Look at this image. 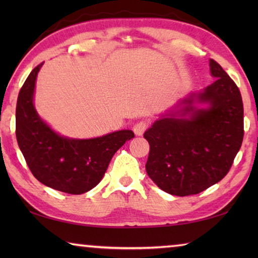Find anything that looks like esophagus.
Listing matches in <instances>:
<instances>
[{
	"mask_svg": "<svg viewBox=\"0 0 258 258\" xmlns=\"http://www.w3.org/2000/svg\"><path fill=\"white\" fill-rule=\"evenodd\" d=\"M148 125H149V124H148L146 120L138 121V123L133 126L134 133L137 135H142L143 133H145V131L148 128Z\"/></svg>",
	"mask_w": 258,
	"mask_h": 258,
	"instance_id": "1",
	"label": "esophagus"
}]
</instances>
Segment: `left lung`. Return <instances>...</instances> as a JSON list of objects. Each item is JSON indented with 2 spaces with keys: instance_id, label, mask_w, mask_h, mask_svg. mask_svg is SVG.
I'll return each mask as SVG.
<instances>
[{
  "instance_id": "left-lung-1",
  "label": "left lung",
  "mask_w": 258,
  "mask_h": 258,
  "mask_svg": "<svg viewBox=\"0 0 258 258\" xmlns=\"http://www.w3.org/2000/svg\"><path fill=\"white\" fill-rule=\"evenodd\" d=\"M216 77L197 97L209 108L196 109L194 95L183 103L190 119L165 117L143 134L150 151L146 164L149 177L174 196L197 195L229 173L243 139V103L239 87L215 60ZM183 112V115H184Z\"/></svg>"
}]
</instances>
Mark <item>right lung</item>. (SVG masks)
<instances>
[{
    "mask_svg": "<svg viewBox=\"0 0 258 258\" xmlns=\"http://www.w3.org/2000/svg\"><path fill=\"white\" fill-rule=\"evenodd\" d=\"M35 67L21 86L16 108V137L33 175L46 186L71 195L87 192L102 180L112 156L134 138L130 130L90 140L67 139L53 132L33 104Z\"/></svg>",
    "mask_w": 258,
    "mask_h": 258,
    "instance_id": "1",
    "label": "right lung"
}]
</instances>
